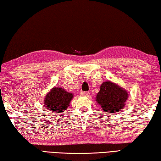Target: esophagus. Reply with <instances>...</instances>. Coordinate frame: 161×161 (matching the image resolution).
I'll return each mask as SVG.
<instances>
[{
  "label": "esophagus",
  "mask_w": 161,
  "mask_h": 161,
  "mask_svg": "<svg viewBox=\"0 0 161 161\" xmlns=\"http://www.w3.org/2000/svg\"><path fill=\"white\" fill-rule=\"evenodd\" d=\"M80 94L81 95H83V96H88V95H89V93L88 92H85V91H81Z\"/></svg>",
  "instance_id": "1"
}]
</instances>
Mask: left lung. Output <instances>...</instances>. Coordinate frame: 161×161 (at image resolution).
<instances>
[{
	"label": "left lung",
	"mask_w": 161,
	"mask_h": 161,
	"mask_svg": "<svg viewBox=\"0 0 161 161\" xmlns=\"http://www.w3.org/2000/svg\"><path fill=\"white\" fill-rule=\"evenodd\" d=\"M128 95L124 88L107 81L102 84L97 94L96 102L101 106L102 110L108 113L120 112L125 107Z\"/></svg>",
	"instance_id": "obj_1"
}]
</instances>
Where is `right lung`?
Segmentation results:
<instances>
[{"label":"right lung","mask_w":161,"mask_h":161,"mask_svg":"<svg viewBox=\"0 0 161 161\" xmlns=\"http://www.w3.org/2000/svg\"><path fill=\"white\" fill-rule=\"evenodd\" d=\"M73 98V93H68L62 88L54 87L46 95L44 106L55 114L62 113L66 110Z\"/></svg>","instance_id":"1"}]
</instances>
